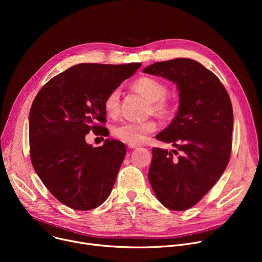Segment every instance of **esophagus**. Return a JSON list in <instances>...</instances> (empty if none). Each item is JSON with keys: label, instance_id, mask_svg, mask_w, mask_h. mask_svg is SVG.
Wrapping results in <instances>:
<instances>
[{"label": "esophagus", "instance_id": "34e87169", "mask_svg": "<svg viewBox=\"0 0 262 262\" xmlns=\"http://www.w3.org/2000/svg\"><path fill=\"white\" fill-rule=\"evenodd\" d=\"M127 146H128L129 148H137V147H139L140 145H139V144H136V143H128Z\"/></svg>", "mask_w": 262, "mask_h": 262}]
</instances>
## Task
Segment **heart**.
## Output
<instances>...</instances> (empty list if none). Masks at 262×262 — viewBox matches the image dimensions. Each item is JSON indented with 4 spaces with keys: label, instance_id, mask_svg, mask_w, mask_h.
Segmentation results:
<instances>
[{
    "label": "heart",
    "instance_id": "1",
    "mask_svg": "<svg viewBox=\"0 0 262 262\" xmlns=\"http://www.w3.org/2000/svg\"><path fill=\"white\" fill-rule=\"evenodd\" d=\"M137 92L142 94L149 101V113L168 118L172 115L173 104L167 98L168 88L162 81L143 76L137 79L134 84ZM104 109L107 116L115 118L120 110V91L115 89L109 92L104 101ZM157 128L154 120H146L143 122H122L113 127V136L115 138L127 143H141L145 140L146 136L155 132Z\"/></svg>",
    "mask_w": 262,
    "mask_h": 262
}]
</instances>
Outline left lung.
<instances>
[{"instance_id": "left-lung-1", "label": "left lung", "mask_w": 262, "mask_h": 262, "mask_svg": "<svg viewBox=\"0 0 262 262\" xmlns=\"http://www.w3.org/2000/svg\"><path fill=\"white\" fill-rule=\"evenodd\" d=\"M143 72L173 81L180 91L176 116L156 136L175 149H152L148 181L163 206L186 210L201 201L227 167L233 126L231 102L220 79L193 59L155 62Z\"/></svg>"}]
</instances>
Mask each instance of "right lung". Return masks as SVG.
Instances as JSON below:
<instances>
[{
  "label": "right lung",
  "instance_id": "1",
  "mask_svg": "<svg viewBox=\"0 0 262 262\" xmlns=\"http://www.w3.org/2000/svg\"><path fill=\"white\" fill-rule=\"evenodd\" d=\"M79 63L53 77L36 95L30 112V148L41 182L60 203L75 210L96 208L116 183L126 147L106 139L93 147L85 137L104 129V101L140 68Z\"/></svg>",
  "mask_w": 262,
  "mask_h": 262
}]
</instances>
